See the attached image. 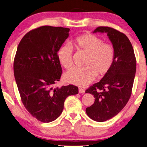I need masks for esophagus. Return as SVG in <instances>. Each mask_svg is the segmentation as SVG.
Masks as SVG:
<instances>
[{
    "label": "esophagus",
    "mask_w": 147,
    "mask_h": 147,
    "mask_svg": "<svg viewBox=\"0 0 147 147\" xmlns=\"http://www.w3.org/2000/svg\"><path fill=\"white\" fill-rule=\"evenodd\" d=\"M79 92L80 93H85V90L84 89H82V88H79Z\"/></svg>",
    "instance_id": "1"
}]
</instances>
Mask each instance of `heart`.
I'll return each instance as SVG.
<instances>
[{
    "instance_id": "1",
    "label": "heart",
    "mask_w": 147,
    "mask_h": 147,
    "mask_svg": "<svg viewBox=\"0 0 147 147\" xmlns=\"http://www.w3.org/2000/svg\"><path fill=\"white\" fill-rule=\"evenodd\" d=\"M70 45H63L57 51V59L66 69L74 65L73 49L87 54L83 68H74L64 75V79L70 84L84 87L96 76L104 77L109 72L115 62V52L112 45L103 43L102 38L93 34H84L70 41ZM72 46L71 47V46Z\"/></svg>"
}]
</instances>
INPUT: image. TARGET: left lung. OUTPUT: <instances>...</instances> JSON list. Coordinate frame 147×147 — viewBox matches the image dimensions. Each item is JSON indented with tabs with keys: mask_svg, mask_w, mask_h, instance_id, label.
<instances>
[{
	"mask_svg": "<svg viewBox=\"0 0 147 147\" xmlns=\"http://www.w3.org/2000/svg\"><path fill=\"white\" fill-rule=\"evenodd\" d=\"M93 33H106L115 49L112 68L98 82L86 90L95 97V102L86 109L91 119L103 122L118 114L131 97L136 61L134 49L125 34L109 27H98Z\"/></svg>",
	"mask_w": 147,
	"mask_h": 147,
	"instance_id": "obj_1",
	"label": "left lung"
}]
</instances>
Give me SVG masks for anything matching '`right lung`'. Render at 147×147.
I'll return each mask as SVG.
<instances>
[{"instance_id":"obj_1","label":"right lung","mask_w":147,"mask_h":147,"mask_svg":"<svg viewBox=\"0 0 147 147\" xmlns=\"http://www.w3.org/2000/svg\"><path fill=\"white\" fill-rule=\"evenodd\" d=\"M69 31L68 28L49 26L30 30L18 44L14 59V75L22 103L33 117L44 123L59 117L65 99L79 92L71 84L54 86L62 74L57 51Z\"/></svg>"}]
</instances>
